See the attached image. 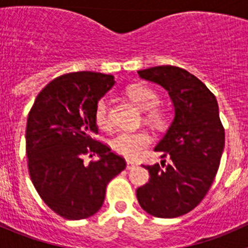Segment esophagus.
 <instances>
[{"mask_svg": "<svg viewBox=\"0 0 248 248\" xmlns=\"http://www.w3.org/2000/svg\"><path fill=\"white\" fill-rule=\"evenodd\" d=\"M126 163H127V169H128V170H131V169L136 168V167L138 166V164H137L134 161H132V159H127Z\"/></svg>", "mask_w": 248, "mask_h": 248, "instance_id": "esophagus-1", "label": "esophagus"}]
</instances>
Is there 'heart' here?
<instances>
[{
  "label": "heart",
  "instance_id": "b5f03b06",
  "mask_svg": "<svg viewBox=\"0 0 248 248\" xmlns=\"http://www.w3.org/2000/svg\"><path fill=\"white\" fill-rule=\"evenodd\" d=\"M127 94L133 103L145 111L147 121L156 126H163L167 121V115L163 109L158 108L159 96L152 87L142 84L131 85ZM94 121L101 128H107L110 124L108 99L106 97L99 99L94 109ZM152 138L146 131H122L119 132L110 141V146L117 154L128 158H138L150 146Z\"/></svg>",
  "mask_w": 248,
  "mask_h": 248
}]
</instances>
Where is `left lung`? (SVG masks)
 I'll return each mask as SVG.
<instances>
[{"label":"left lung","mask_w":248,"mask_h":248,"mask_svg":"<svg viewBox=\"0 0 248 248\" xmlns=\"http://www.w3.org/2000/svg\"><path fill=\"white\" fill-rule=\"evenodd\" d=\"M138 74L168 91L174 119L155 147L170 161L144 166L150 180L137 189V198L152 216H182L204 199L218 170L224 149L218 104L204 82L179 67H151Z\"/></svg>","instance_id":"1"}]
</instances>
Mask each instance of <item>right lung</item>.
Returning a JSON list of instances; mask_svg holds the SVG:
<instances>
[{"label": "right lung", "instance_id": "add662e5", "mask_svg": "<svg viewBox=\"0 0 248 248\" xmlns=\"http://www.w3.org/2000/svg\"><path fill=\"white\" fill-rule=\"evenodd\" d=\"M114 84L109 74H63L39 92L29 112L26 155L32 184L47 206L66 219L96 214L107 185L126 168L121 156L91 138L98 133L97 102ZM86 153L99 159L86 166L82 159Z\"/></svg>", "mask_w": 248, "mask_h": 248}]
</instances>
